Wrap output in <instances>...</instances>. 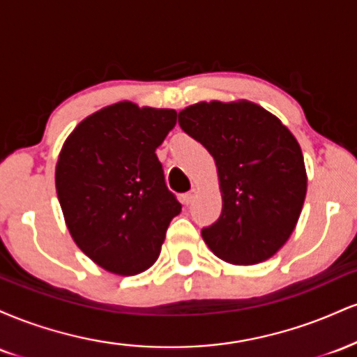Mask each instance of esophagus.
Returning a JSON list of instances; mask_svg holds the SVG:
<instances>
[{
    "label": "esophagus",
    "instance_id": "1",
    "mask_svg": "<svg viewBox=\"0 0 357 357\" xmlns=\"http://www.w3.org/2000/svg\"><path fill=\"white\" fill-rule=\"evenodd\" d=\"M195 198H196V190H191L190 192H186V195L183 196V203L188 206V204H191L192 202H195Z\"/></svg>",
    "mask_w": 357,
    "mask_h": 357
}]
</instances>
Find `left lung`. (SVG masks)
Listing matches in <instances>:
<instances>
[{"mask_svg": "<svg viewBox=\"0 0 357 357\" xmlns=\"http://www.w3.org/2000/svg\"><path fill=\"white\" fill-rule=\"evenodd\" d=\"M179 126L213 155L223 208L202 230L221 260H268L296 228L307 192L297 139L268 110L248 100L198 102L179 112Z\"/></svg>", "mask_w": 357, "mask_h": 357, "instance_id": "1", "label": "left lung"}]
</instances>
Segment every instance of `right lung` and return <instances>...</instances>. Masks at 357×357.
Instances as JSON below:
<instances>
[{
	"label": "right lung",
	"mask_w": 357,
	"mask_h": 357,
	"mask_svg": "<svg viewBox=\"0 0 357 357\" xmlns=\"http://www.w3.org/2000/svg\"><path fill=\"white\" fill-rule=\"evenodd\" d=\"M176 117L173 109L117 102L84 119L63 142L55 186L65 223L77 247L107 272L149 268L181 211L155 155Z\"/></svg>",
	"instance_id": "right-lung-1"
}]
</instances>
